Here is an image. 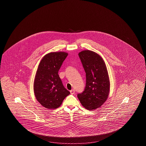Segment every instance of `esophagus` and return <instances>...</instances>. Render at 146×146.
Instances as JSON below:
<instances>
[{
	"mask_svg": "<svg viewBox=\"0 0 146 146\" xmlns=\"http://www.w3.org/2000/svg\"><path fill=\"white\" fill-rule=\"evenodd\" d=\"M70 94H71L72 95H73V94H74V93H75V90H74V89H72V90H71L70 91Z\"/></svg>",
	"mask_w": 146,
	"mask_h": 146,
	"instance_id": "obj_1",
	"label": "esophagus"
}]
</instances>
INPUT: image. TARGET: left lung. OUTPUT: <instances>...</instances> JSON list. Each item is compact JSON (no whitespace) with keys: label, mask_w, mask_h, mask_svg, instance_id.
<instances>
[{"label":"left lung","mask_w":146,"mask_h":146,"mask_svg":"<svg viewBox=\"0 0 146 146\" xmlns=\"http://www.w3.org/2000/svg\"><path fill=\"white\" fill-rule=\"evenodd\" d=\"M86 73V86L78 94L81 104L92 111L100 107L108 98L110 82L104 60L96 52L86 50L78 54Z\"/></svg>","instance_id":"left-lung-1"}]
</instances>
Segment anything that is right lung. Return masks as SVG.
<instances>
[{
    "mask_svg": "<svg viewBox=\"0 0 146 146\" xmlns=\"http://www.w3.org/2000/svg\"><path fill=\"white\" fill-rule=\"evenodd\" d=\"M68 56L65 52H51L42 58L35 76L33 89L36 100L47 109L59 107L70 94L58 74Z\"/></svg>",
    "mask_w": 146,
    "mask_h": 146,
    "instance_id": "obj_1",
    "label": "right lung"
}]
</instances>
